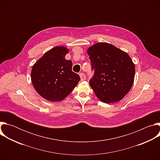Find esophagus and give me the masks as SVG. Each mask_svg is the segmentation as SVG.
Segmentation results:
<instances>
[{
	"mask_svg": "<svg viewBox=\"0 0 160 160\" xmlns=\"http://www.w3.org/2000/svg\"><path fill=\"white\" fill-rule=\"evenodd\" d=\"M79 75H80V78H81V80H82V81H83V80H85L86 79V76H85V75L84 73H80L79 74Z\"/></svg>",
	"mask_w": 160,
	"mask_h": 160,
	"instance_id": "34e87169",
	"label": "esophagus"
}]
</instances>
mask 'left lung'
I'll return each mask as SVG.
<instances>
[{
    "label": "left lung",
    "instance_id": "obj_1",
    "mask_svg": "<svg viewBox=\"0 0 160 160\" xmlns=\"http://www.w3.org/2000/svg\"><path fill=\"white\" fill-rule=\"evenodd\" d=\"M94 73L89 80L97 97L104 103L118 102L129 92L134 80L135 65L130 56L114 45L96 43L87 50Z\"/></svg>",
    "mask_w": 160,
    "mask_h": 160
}]
</instances>
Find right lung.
Returning <instances> with one entry per match:
<instances>
[{
    "label": "right lung",
    "mask_w": 160,
    "mask_h": 160,
    "mask_svg": "<svg viewBox=\"0 0 160 160\" xmlns=\"http://www.w3.org/2000/svg\"><path fill=\"white\" fill-rule=\"evenodd\" d=\"M68 50L56 47L45 53L33 66L31 78L37 92L50 101H60L69 95L80 80L72 72V62L65 59Z\"/></svg>",
    "instance_id": "obj_1"
}]
</instances>
